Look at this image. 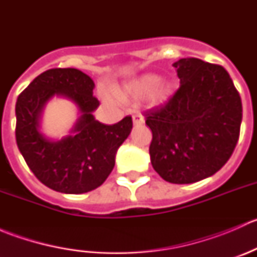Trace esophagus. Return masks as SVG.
<instances>
[{"mask_svg": "<svg viewBox=\"0 0 257 257\" xmlns=\"http://www.w3.org/2000/svg\"><path fill=\"white\" fill-rule=\"evenodd\" d=\"M133 124L134 126H139V125H143L144 124V116L142 114H136L133 115Z\"/></svg>", "mask_w": 257, "mask_h": 257, "instance_id": "esophagus-1", "label": "esophagus"}]
</instances>
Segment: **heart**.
<instances>
[{
	"mask_svg": "<svg viewBox=\"0 0 257 257\" xmlns=\"http://www.w3.org/2000/svg\"><path fill=\"white\" fill-rule=\"evenodd\" d=\"M173 92H174L173 80H160L159 74L147 73L131 80L121 88H116L114 90V95L120 100H125L128 98L145 99L150 97L154 103H163L172 97Z\"/></svg>",
	"mask_w": 257,
	"mask_h": 257,
	"instance_id": "obj_1",
	"label": "heart"
}]
</instances>
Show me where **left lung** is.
I'll return each instance as SVG.
<instances>
[{"instance_id":"1","label":"left lung","mask_w":257,"mask_h":257,"mask_svg":"<svg viewBox=\"0 0 257 257\" xmlns=\"http://www.w3.org/2000/svg\"><path fill=\"white\" fill-rule=\"evenodd\" d=\"M173 67L180 87L167 104L145 113L150 162L165 181L191 184L214 175L231 157L242 104L224 67L193 57Z\"/></svg>"}]
</instances>
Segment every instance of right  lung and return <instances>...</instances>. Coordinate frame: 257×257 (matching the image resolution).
<instances>
[{
	"label": "right lung",
	"mask_w": 257,
	"mask_h": 257,
	"mask_svg": "<svg viewBox=\"0 0 257 257\" xmlns=\"http://www.w3.org/2000/svg\"><path fill=\"white\" fill-rule=\"evenodd\" d=\"M94 82L76 68L43 72L18 95L16 142L36 178L52 190L83 194L102 185L112 173L118 148L133 128L132 116L113 125L95 120L99 100L93 97ZM53 96L69 99L80 116L68 136L59 141L40 132L43 110Z\"/></svg>",
	"instance_id": "1"
}]
</instances>
